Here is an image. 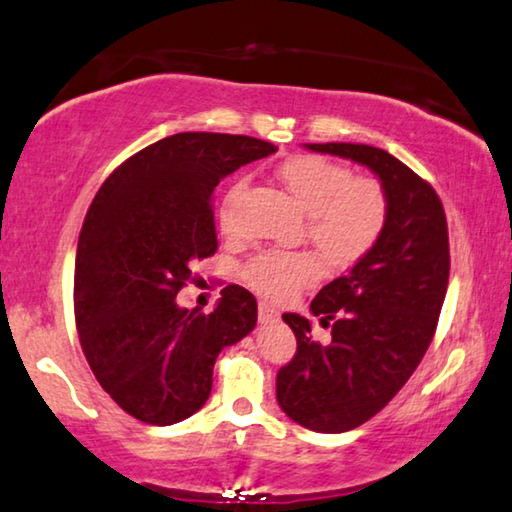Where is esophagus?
<instances>
[{
    "mask_svg": "<svg viewBox=\"0 0 512 512\" xmlns=\"http://www.w3.org/2000/svg\"><path fill=\"white\" fill-rule=\"evenodd\" d=\"M277 318H279V313H277V309H274V306H270L267 302L258 304V320H261V322H274Z\"/></svg>",
    "mask_w": 512,
    "mask_h": 512,
    "instance_id": "obj_1",
    "label": "esophagus"
}]
</instances>
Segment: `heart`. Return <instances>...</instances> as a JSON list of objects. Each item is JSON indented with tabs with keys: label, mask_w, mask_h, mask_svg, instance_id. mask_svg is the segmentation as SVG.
Instances as JSON below:
<instances>
[{
	"label": "heart",
	"mask_w": 512,
	"mask_h": 512,
	"mask_svg": "<svg viewBox=\"0 0 512 512\" xmlns=\"http://www.w3.org/2000/svg\"><path fill=\"white\" fill-rule=\"evenodd\" d=\"M279 178L306 212V233L336 265L359 261L387 224V194L373 178L352 176L350 169L320 155H295L279 167ZM240 187L226 196L219 212L229 229V206ZM322 274V263L309 251H261L245 267L249 286L270 300L293 295Z\"/></svg>",
	"instance_id": "heart-1"
}]
</instances>
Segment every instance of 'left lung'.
<instances>
[{"instance_id": "8db88e82", "label": "left lung", "mask_w": 512, "mask_h": 512, "mask_svg": "<svg viewBox=\"0 0 512 512\" xmlns=\"http://www.w3.org/2000/svg\"><path fill=\"white\" fill-rule=\"evenodd\" d=\"M373 171L387 194L375 245L311 302V320L283 313L297 352L277 373L279 407L300 426L336 435L366 423L396 396L426 355L448 286V229L437 192L387 151L366 144H304Z\"/></svg>"}]
</instances>
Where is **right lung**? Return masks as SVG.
I'll use <instances>...</instances> for the list:
<instances>
[{
  "label": "right lung",
  "instance_id": "obj_1",
  "mask_svg": "<svg viewBox=\"0 0 512 512\" xmlns=\"http://www.w3.org/2000/svg\"><path fill=\"white\" fill-rule=\"evenodd\" d=\"M277 153L270 141L180 132L125 160L86 212L75 261V322L93 375L121 410L151 426L199 412L226 345L256 327L258 306L226 286L215 309L176 295L194 261L217 249L212 190L242 164Z\"/></svg>",
  "mask_w": 512,
  "mask_h": 512
}]
</instances>
